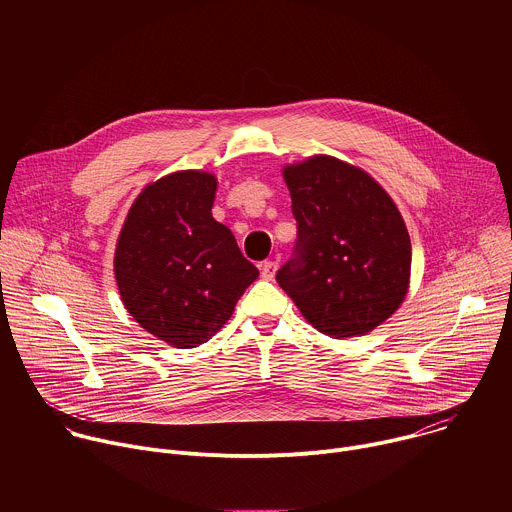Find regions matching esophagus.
I'll use <instances>...</instances> for the list:
<instances>
[{"label":"esophagus","instance_id":"obj_1","mask_svg":"<svg viewBox=\"0 0 512 512\" xmlns=\"http://www.w3.org/2000/svg\"><path fill=\"white\" fill-rule=\"evenodd\" d=\"M275 271H277V261H263L261 263V275H263V279H273V275H275Z\"/></svg>","mask_w":512,"mask_h":512}]
</instances>
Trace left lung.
<instances>
[{
    "label": "left lung",
    "mask_w": 512,
    "mask_h": 512,
    "mask_svg": "<svg viewBox=\"0 0 512 512\" xmlns=\"http://www.w3.org/2000/svg\"><path fill=\"white\" fill-rule=\"evenodd\" d=\"M298 223L277 283L302 316L332 338L362 336L403 304L411 241L403 216L367 172L332 156L283 168Z\"/></svg>",
    "instance_id": "obj_1"
}]
</instances>
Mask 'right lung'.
<instances>
[{"label": "right lung", "mask_w": 512, "mask_h": 512, "mask_svg": "<svg viewBox=\"0 0 512 512\" xmlns=\"http://www.w3.org/2000/svg\"><path fill=\"white\" fill-rule=\"evenodd\" d=\"M216 178L182 170L141 190L115 249L125 310L156 338L194 348L233 316L257 279L229 231L212 218Z\"/></svg>", "instance_id": "add662e5"}]
</instances>
